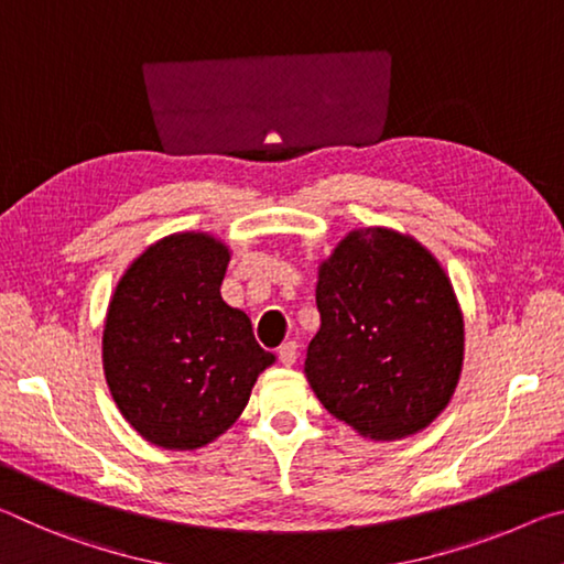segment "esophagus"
Instances as JSON below:
<instances>
[{
    "label": "esophagus",
    "mask_w": 564,
    "mask_h": 564,
    "mask_svg": "<svg viewBox=\"0 0 564 564\" xmlns=\"http://www.w3.org/2000/svg\"><path fill=\"white\" fill-rule=\"evenodd\" d=\"M276 357L284 367H292L297 362V343H284L280 349H276Z\"/></svg>",
    "instance_id": "34e87169"
}]
</instances>
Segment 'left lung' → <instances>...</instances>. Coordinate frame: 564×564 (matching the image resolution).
<instances>
[{
  "label": "left lung",
  "mask_w": 564,
  "mask_h": 564,
  "mask_svg": "<svg viewBox=\"0 0 564 564\" xmlns=\"http://www.w3.org/2000/svg\"><path fill=\"white\" fill-rule=\"evenodd\" d=\"M317 310L304 375L332 417L369 440H402L447 408L465 322L449 276L417 239L349 232L319 264Z\"/></svg>",
  "instance_id": "obj_1"
}]
</instances>
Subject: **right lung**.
<instances>
[{
    "mask_svg": "<svg viewBox=\"0 0 564 564\" xmlns=\"http://www.w3.org/2000/svg\"><path fill=\"white\" fill-rule=\"evenodd\" d=\"M229 249L207 232H180L144 249L112 294L101 337L119 412L164 449L217 440L247 408L272 352L219 288Z\"/></svg>",
    "mask_w": 564,
    "mask_h": 564,
    "instance_id": "right-lung-1",
    "label": "right lung"
}]
</instances>
